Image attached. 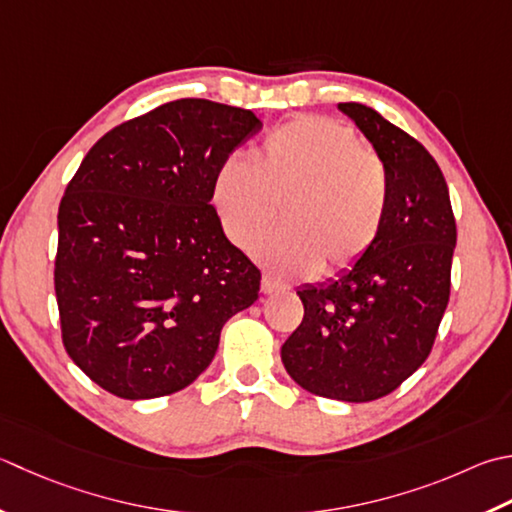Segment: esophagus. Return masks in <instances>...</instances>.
<instances>
[{
  "label": "esophagus",
  "mask_w": 512,
  "mask_h": 512,
  "mask_svg": "<svg viewBox=\"0 0 512 512\" xmlns=\"http://www.w3.org/2000/svg\"><path fill=\"white\" fill-rule=\"evenodd\" d=\"M279 290H282V284H279L277 279H273L270 275L262 277V293L264 295H273V293H279Z\"/></svg>",
  "instance_id": "34e87169"
}]
</instances>
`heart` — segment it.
<instances>
[{
  "label": "heart",
  "instance_id": "obj_1",
  "mask_svg": "<svg viewBox=\"0 0 512 512\" xmlns=\"http://www.w3.org/2000/svg\"><path fill=\"white\" fill-rule=\"evenodd\" d=\"M386 164L353 130L326 117H295L255 150V162L228 155L210 179V202L224 235L250 248L275 222L284 224L255 246L275 275H339L368 257L390 213Z\"/></svg>",
  "mask_w": 512,
  "mask_h": 512
}]
</instances>
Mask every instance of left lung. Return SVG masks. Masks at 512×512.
Segmentation results:
<instances>
[{"label": "left lung", "instance_id": "obj_1", "mask_svg": "<svg viewBox=\"0 0 512 512\" xmlns=\"http://www.w3.org/2000/svg\"><path fill=\"white\" fill-rule=\"evenodd\" d=\"M390 175V213L368 257L324 286L297 290L304 319L282 346L288 375L319 397L373 402L433 350L450 297L457 224L433 155L364 104H339Z\"/></svg>", "mask_w": 512, "mask_h": 512}]
</instances>
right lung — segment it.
Masks as SVG:
<instances>
[{
    "mask_svg": "<svg viewBox=\"0 0 512 512\" xmlns=\"http://www.w3.org/2000/svg\"><path fill=\"white\" fill-rule=\"evenodd\" d=\"M262 128L253 110L177 99L115 126L59 202L55 295L68 357L108 393L193 384L262 273L210 204L217 164Z\"/></svg>",
    "mask_w": 512,
    "mask_h": 512,
    "instance_id": "right-lung-1",
    "label": "right lung"
}]
</instances>
